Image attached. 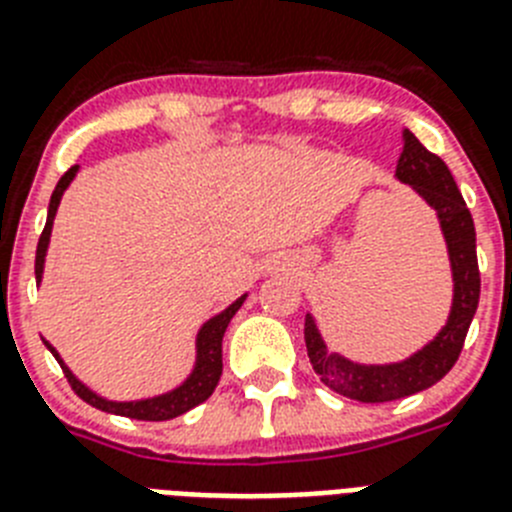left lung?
Segmentation results:
<instances>
[{
    "instance_id": "left-lung-1",
    "label": "left lung",
    "mask_w": 512,
    "mask_h": 512,
    "mask_svg": "<svg viewBox=\"0 0 512 512\" xmlns=\"http://www.w3.org/2000/svg\"><path fill=\"white\" fill-rule=\"evenodd\" d=\"M402 153L395 176L402 184L423 197L436 210L446 248H449L451 274H454V302L446 325L428 346H423L410 359L397 364H356L341 354H333L325 346L312 315H305L307 356L325 387L338 395L359 402H392L415 395L451 372L459 359L464 338L472 325L479 305V266H477V233L467 202L456 187L449 166L436 153L415 138L410 130L402 133Z\"/></svg>"
}]
</instances>
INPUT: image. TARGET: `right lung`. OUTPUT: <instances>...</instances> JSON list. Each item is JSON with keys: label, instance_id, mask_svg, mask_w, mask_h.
Wrapping results in <instances>:
<instances>
[{"label": "right lung", "instance_id": "add662e5", "mask_svg": "<svg viewBox=\"0 0 512 512\" xmlns=\"http://www.w3.org/2000/svg\"><path fill=\"white\" fill-rule=\"evenodd\" d=\"M76 171L79 166H71L66 174L58 179L56 189L51 194V205H48V220H45V228L40 233V241H38V251H35V279H43V266H45V251H48V243H51V230H53V217H56L58 205H61V197L66 192L71 182H74ZM243 300L246 295L238 297L230 307H225L220 315L207 320L205 325L200 328L197 333V361H194V369L187 379H184L176 390L166 392V395H158V397H148V400H133V402H115V400H104L99 397L97 392H92L87 384H81L79 379L71 374V369L63 364V359L58 356L56 348L51 346L48 341H43L48 346L56 361L61 364L63 374L69 379L71 390L81 397L84 402H89L92 408L104 410V413H115L122 415V418H135V420H171V418H179L184 415L187 410L197 408L200 402H205L207 397L215 392L217 382H220V374H223V336H225V328L228 323L233 320V315L241 310Z\"/></svg>", "mask_w": 512, "mask_h": 512}]
</instances>
